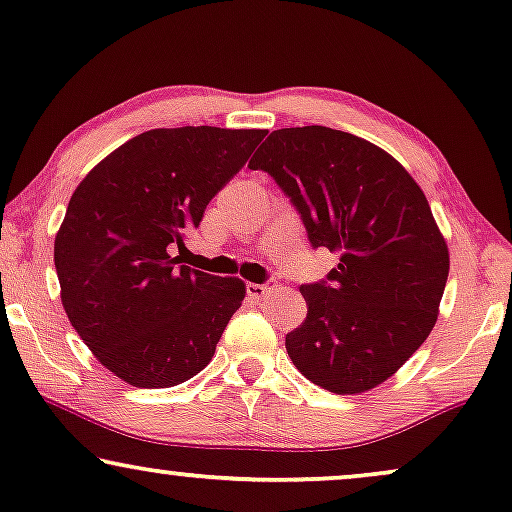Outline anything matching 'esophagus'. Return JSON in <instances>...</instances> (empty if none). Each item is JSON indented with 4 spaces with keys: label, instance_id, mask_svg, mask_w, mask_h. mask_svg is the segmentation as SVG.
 Instances as JSON below:
<instances>
[{
    "label": "esophagus",
    "instance_id": "esophagus-1",
    "mask_svg": "<svg viewBox=\"0 0 512 512\" xmlns=\"http://www.w3.org/2000/svg\"><path fill=\"white\" fill-rule=\"evenodd\" d=\"M275 282H263V284H247V293L251 298H256V300H261V298H265V296H270V291L275 289Z\"/></svg>",
    "mask_w": 512,
    "mask_h": 512
}]
</instances>
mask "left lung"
Instances as JSON below:
<instances>
[{
	"instance_id": "1",
	"label": "left lung",
	"mask_w": 512,
	"mask_h": 512,
	"mask_svg": "<svg viewBox=\"0 0 512 512\" xmlns=\"http://www.w3.org/2000/svg\"><path fill=\"white\" fill-rule=\"evenodd\" d=\"M249 167L289 195L314 249L340 254L326 282L300 286L293 366L333 394L389 380L436 326L450 272L424 191L380 146L324 125L270 132Z\"/></svg>"
}]
</instances>
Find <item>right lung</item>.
Returning a JSON list of instances; mask_svg holds the SVG:
<instances>
[{
	"instance_id": "1",
	"label": "right lung",
	"mask_w": 512,
	"mask_h": 512,
	"mask_svg": "<svg viewBox=\"0 0 512 512\" xmlns=\"http://www.w3.org/2000/svg\"><path fill=\"white\" fill-rule=\"evenodd\" d=\"M265 135L149 130L76 186L55 235L62 307L95 359L132 387L165 389L198 375L242 305V279L191 270L172 254Z\"/></svg>"
}]
</instances>
